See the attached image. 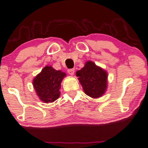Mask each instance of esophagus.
<instances>
[{
  "instance_id": "esophagus-1",
  "label": "esophagus",
  "mask_w": 148,
  "mask_h": 148,
  "mask_svg": "<svg viewBox=\"0 0 148 148\" xmlns=\"http://www.w3.org/2000/svg\"><path fill=\"white\" fill-rule=\"evenodd\" d=\"M74 72H75V69H69L67 70V73L71 75H74Z\"/></svg>"
}]
</instances>
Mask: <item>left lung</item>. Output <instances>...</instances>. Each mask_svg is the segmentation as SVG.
Returning a JSON list of instances; mask_svg holds the SVG:
<instances>
[{
	"instance_id": "obj_1",
	"label": "left lung",
	"mask_w": 148,
	"mask_h": 148,
	"mask_svg": "<svg viewBox=\"0 0 148 148\" xmlns=\"http://www.w3.org/2000/svg\"><path fill=\"white\" fill-rule=\"evenodd\" d=\"M77 77L86 95L91 98H100L108 87V73L93 62H86L84 67L76 72Z\"/></svg>"
}]
</instances>
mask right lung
Masks as SVG:
<instances>
[{"label":"right lung","instance_id":"add662e5","mask_svg":"<svg viewBox=\"0 0 148 148\" xmlns=\"http://www.w3.org/2000/svg\"><path fill=\"white\" fill-rule=\"evenodd\" d=\"M65 73L57 71L51 66H46L33 79V84L37 96L45 103L53 102L59 98L60 89Z\"/></svg>","mask_w":148,"mask_h":148}]
</instances>
